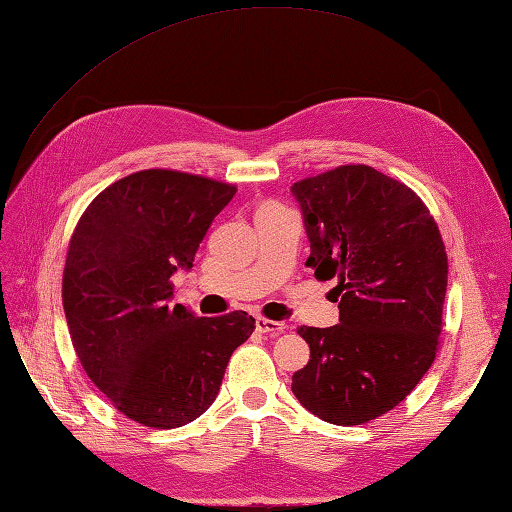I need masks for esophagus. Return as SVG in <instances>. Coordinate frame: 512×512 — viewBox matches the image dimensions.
I'll list each match as a JSON object with an SVG mask.
<instances>
[{
    "mask_svg": "<svg viewBox=\"0 0 512 512\" xmlns=\"http://www.w3.org/2000/svg\"><path fill=\"white\" fill-rule=\"evenodd\" d=\"M256 331L258 333H267V335H280L282 331H285V324L274 322V320H267V317H258V320H256Z\"/></svg>",
    "mask_w": 512,
    "mask_h": 512,
    "instance_id": "obj_1",
    "label": "esophagus"
}]
</instances>
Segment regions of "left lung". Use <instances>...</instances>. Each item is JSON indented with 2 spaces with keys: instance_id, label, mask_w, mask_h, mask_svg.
<instances>
[{
  "instance_id": "8db88e82",
  "label": "left lung",
  "mask_w": 512,
  "mask_h": 512,
  "mask_svg": "<svg viewBox=\"0 0 512 512\" xmlns=\"http://www.w3.org/2000/svg\"><path fill=\"white\" fill-rule=\"evenodd\" d=\"M311 243L306 267L337 280L339 324L300 326L311 359L291 390L333 425L390 412L436 357L447 254L425 203L370 166H339L291 186Z\"/></svg>"
}]
</instances>
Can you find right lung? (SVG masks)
Wrapping results in <instances>:
<instances>
[{"mask_svg": "<svg viewBox=\"0 0 512 512\" xmlns=\"http://www.w3.org/2000/svg\"><path fill=\"white\" fill-rule=\"evenodd\" d=\"M236 188L177 170H140L89 203L67 249L63 309L87 377L135 423L173 429L214 403L245 311L197 317L170 304Z\"/></svg>", "mask_w": 512, "mask_h": 512, "instance_id": "right-lung-1", "label": "right lung"}]
</instances>
